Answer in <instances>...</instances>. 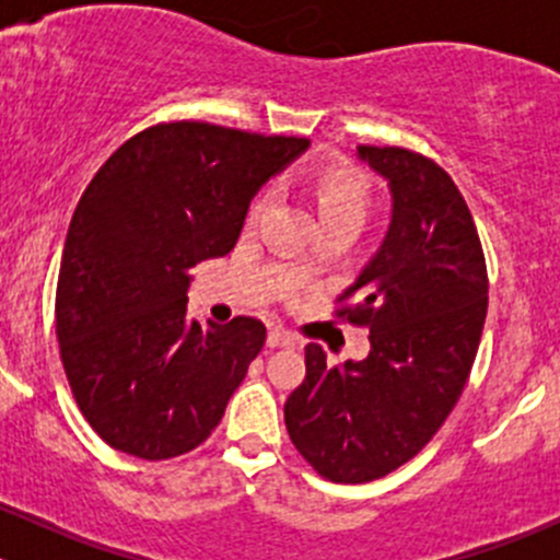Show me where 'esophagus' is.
Wrapping results in <instances>:
<instances>
[{
  "instance_id": "1",
  "label": "esophagus",
  "mask_w": 560,
  "mask_h": 560,
  "mask_svg": "<svg viewBox=\"0 0 560 560\" xmlns=\"http://www.w3.org/2000/svg\"><path fill=\"white\" fill-rule=\"evenodd\" d=\"M268 347H295V338L284 330H270L268 332Z\"/></svg>"
}]
</instances>
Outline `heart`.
I'll return each mask as SVG.
<instances>
[{"label": "heart", "instance_id": "obj_1", "mask_svg": "<svg viewBox=\"0 0 560 560\" xmlns=\"http://www.w3.org/2000/svg\"><path fill=\"white\" fill-rule=\"evenodd\" d=\"M312 191L322 224L365 222V213H369L371 202V184L360 171H352V167H322L312 178ZM262 208L265 191H259L252 200V206H248V222H254L262 213ZM308 268H312V257L303 254L292 265V273L303 276Z\"/></svg>", "mask_w": 560, "mask_h": 560}]
</instances>
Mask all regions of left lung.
<instances>
[{
  "label": "left lung",
  "instance_id": "8db88e82",
  "mask_svg": "<svg viewBox=\"0 0 560 560\" xmlns=\"http://www.w3.org/2000/svg\"><path fill=\"white\" fill-rule=\"evenodd\" d=\"M358 156L393 195L385 241L336 308L369 327V358L327 365L319 343H308L306 380L284 404L298 453L343 485L387 477L436 436L488 314L477 224L447 171L398 145H358Z\"/></svg>",
  "mask_w": 560,
  "mask_h": 560
}]
</instances>
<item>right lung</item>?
Masks as SVG:
<instances>
[{
    "mask_svg": "<svg viewBox=\"0 0 560 560\" xmlns=\"http://www.w3.org/2000/svg\"><path fill=\"white\" fill-rule=\"evenodd\" d=\"M306 149V138L156 124L86 186L61 254L56 336L78 409L113 450L167 460L219 425L265 325L186 319L189 270L235 246L259 186Z\"/></svg>",
    "mask_w": 560,
    "mask_h": 560,
    "instance_id": "obj_1",
    "label": "right lung"
}]
</instances>
